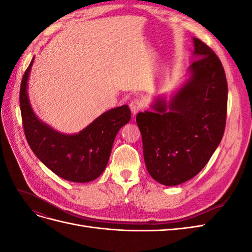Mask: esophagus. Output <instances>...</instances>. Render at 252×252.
Returning <instances> with one entry per match:
<instances>
[{
	"label": "esophagus",
	"mask_w": 252,
	"mask_h": 252,
	"mask_svg": "<svg viewBox=\"0 0 252 252\" xmlns=\"http://www.w3.org/2000/svg\"><path fill=\"white\" fill-rule=\"evenodd\" d=\"M129 107H130V110L133 114H136L140 110H142L143 108V103L140 100H132L129 104Z\"/></svg>",
	"instance_id": "34e87169"
}]
</instances>
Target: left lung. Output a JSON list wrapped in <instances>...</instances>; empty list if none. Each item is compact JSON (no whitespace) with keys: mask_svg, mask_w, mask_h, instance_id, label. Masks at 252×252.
Listing matches in <instances>:
<instances>
[{"mask_svg":"<svg viewBox=\"0 0 252 252\" xmlns=\"http://www.w3.org/2000/svg\"><path fill=\"white\" fill-rule=\"evenodd\" d=\"M195 57L189 78L167 103L158 97L154 111L136 114L149 174L166 186L182 184L208 163L223 138L228 86L220 59L193 37Z\"/></svg>","mask_w":252,"mask_h":252,"instance_id":"left-lung-1","label":"left lung"}]
</instances>
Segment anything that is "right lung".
<instances>
[{
  "mask_svg": "<svg viewBox=\"0 0 252 252\" xmlns=\"http://www.w3.org/2000/svg\"><path fill=\"white\" fill-rule=\"evenodd\" d=\"M33 60L23 75L20 89L23 127L30 148L60 178L77 183L95 180L107 166L117 133L130 121V109L123 105L106 111L79 133L55 130L39 120L29 102L27 81Z\"/></svg>",
  "mask_w": 252,
  "mask_h": 252,
  "instance_id": "obj_1",
  "label": "right lung"
}]
</instances>
